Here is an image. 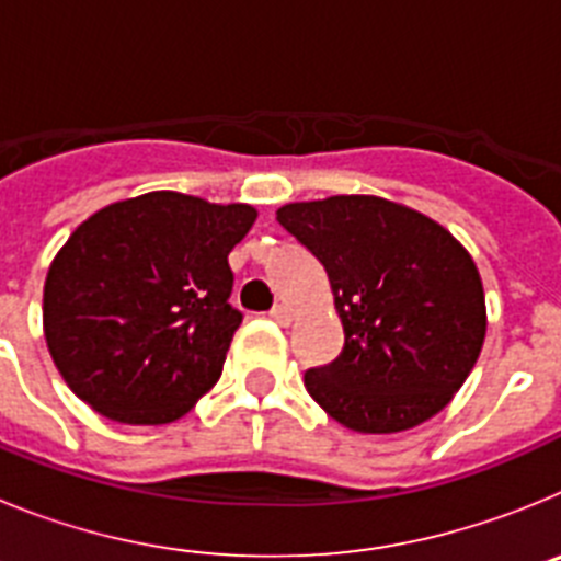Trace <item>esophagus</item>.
Masks as SVG:
<instances>
[{
	"instance_id": "obj_1",
	"label": "esophagus",
	"mask_w": 561,
	"mask_h": 561,
	"mask_svg": "<svg viewBox=\"0 0 561 561\" xmlns=\"http://www.w3.org/2000/svg\"><path fill=\"white\" fill-rule=\"evenodd\" d=\"M270 317L272 320H275V323H280V325H289L291 323V309L286 304H277L275 309L270 311Z\"/></svg>"
}]
</instances>
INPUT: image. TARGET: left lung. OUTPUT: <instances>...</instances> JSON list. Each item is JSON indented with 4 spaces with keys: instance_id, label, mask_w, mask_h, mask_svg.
I'll list each match as a JSON object with an SVG mask.
<instances>
[{
    "instance_id": "obj_1",
    "label": "left lung",
    "mask_w": 561,
    "mask_h": 561,
    "mask_svg": "<svg viewBox=\"0 0 561 561\" xmlns=\"http://www.w3.org/2000/svg\"><path fill=\"white\" fill-rule=\"evenodd\" d=\"M277 221L323 264L345 345L306 370L342 427L404 433L447 408L485 340L483 280L458 238L381 196L291 202Z\"/></svg>"
}]
</instances>
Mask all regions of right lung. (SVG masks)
<instances>
[{
  "mask_svg": "<svg viewBox=\"0 0 561 561\" xmlns=\"http://www.w3.org/2000/svg\"><path fill=\"white\" fill-rule=\"evenodd\" d=\"M255 219L250 205L153 191L78 225L44 280V340L69 390L121 424L182 419L241 325L227 255Z\"/></svg>",
  "mask_w": 561,
  "mask_h": 561,
  "instance_id": "add662e5",
  "label": "right lung"
}]
</instances>
